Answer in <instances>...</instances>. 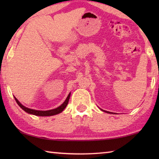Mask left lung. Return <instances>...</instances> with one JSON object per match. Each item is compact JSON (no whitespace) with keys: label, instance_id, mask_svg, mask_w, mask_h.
Here are the masks:
<instances>
[{"label":"left lung","instance_id":"8db88e82","mask_svg":"<svg viewBox=\"0 0 159 159\" xmlns=\"http://www.w3.org/2000/svg\"><path fill=\"white\" fill-rule=\"evenodd\" d=\"M99 109H101L100 108H99ZM102 111H104V112H106V113H108V114H115V113H113V112H109V111H105V110H103V109H101Z\"/></svg>","mask_w":159,"mask_h":159}]
</instances>
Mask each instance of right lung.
<instances>
[{"label":"right lung","mask_w":159,"mask_h":159,"mask_svg":"<svg viewBox=\"0 0 159 159\" xmlns=\"http://www.w3.org/2000/svg\"><path fill=\"white\" fill-rule=\"evenodd\" d=\"M70 96H71V93H69L68 96H67V98L65 99V101H64L60 106H59L58 107H57V108H55V109L47 110V111H41V110H35V109H29V108H28V107H26L24 105H22V104H21L20 102H19L18 99L16 98L15 97H14V98H15V101L17 103L18 105L20 106L21 108L24 110V111H26V113H28V114H33L35 116H50L58 114H60V113L63 111V110L66 108L67 104H68Z\"/></svg>","instance_id":"add662e5"}]
</instances>
